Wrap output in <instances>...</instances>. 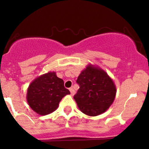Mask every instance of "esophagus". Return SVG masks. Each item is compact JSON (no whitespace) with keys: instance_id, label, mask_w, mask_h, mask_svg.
Here are the masks:
<instances>
[{"instance_id":"34e87169","label":"esophagus","mask_w":149,"mask_h":149,"mask_svg":"<svg viewBox=\"0 0 149 149\" xmlns=\"http://www.w3.org/2000/svg\"><path fill=\"white\" fill-rule=\"evenodd\" d=\"M69 91H70V92H71V96H73V95L75 94V90H73V88H69Z\"/></svg>"}]
</instances>
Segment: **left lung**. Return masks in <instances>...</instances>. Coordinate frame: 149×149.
I'll list each match as a JSON object with an SVG mask.
<instances>
[{"label": "left lung", "instance_id": "8db88e82", "mask_svg": "<svg viewBox=\"0 0 149 149\" xmlns=\"http://www.w3.org/2000/svg\"><path fill=\"white\" fill-rule=\"evenodd\" d=\"M79 89L73 97L83 113L96 116L110 107L116 97V88L104 70L89 64L78 77Z\"/></svg>", "mask_w": 149, "mask_h": 149}]
</instances>
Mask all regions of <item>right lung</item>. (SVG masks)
I'll list each match as a JSON object with an SVG mask.
<instances>
[{
  "label": "right lung",
  "instance_id": "right-lung-1",
  "mask_svg": "<svg viewBox=\"0 0 149 149\" xmlns=\"http://www.w3.org/2000/svg\"><path fill=\"white\" fill-rule=\"evenodd\" d=\"M70 92L65 88L64 80L58 78L55 72H49L38 77L27 90L29 105L38 114L45 116L54 111L59 104Z\"/></svg>",
  "mask_w": 149,
  "mask_h": 149
}]
</instances>
